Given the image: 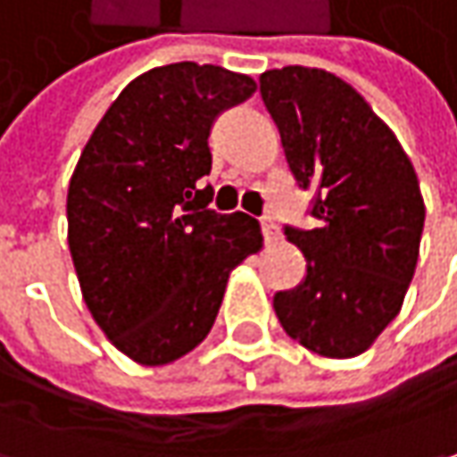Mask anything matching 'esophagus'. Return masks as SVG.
I'll use <instances>...</instances> for the list:
<instances>
[{
	"instance_id": "obj_1",
	"label": "esophagus",
	"mask_w": 457,
	"mask_h": 457,
	"mask_svg": "<svg viewBox=\"0 0 457 457\" xmlns=\"http://www.w3.org/2000/svg\"><path fill=\"white\" fill-rule=\"evenodd\" d=\"M261 229H263V240L266 243H277L279 240V225L271 214H263L261 217Z\"/></svg>"
}]
</instances>
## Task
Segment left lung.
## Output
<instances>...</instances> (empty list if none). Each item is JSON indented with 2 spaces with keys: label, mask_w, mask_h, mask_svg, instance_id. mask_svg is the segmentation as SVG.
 <instances>
[{
  "label": "left lung",
  "mask_w": 457,
  "mask_h": 457,
  "mask_svg": "<svg viewBox=\"0 0 457 457\" xmlns=\"http://www.w3.org/2000/svg\"><path fill=\"white\" fill-rule=\"evenodd\" d=\"M261 97L297 186L315 191L318 220L312 229L284 228L308 266L295 289L274 295L277 318L315 354L357 357L398 315L414 277L424 229L414 165L362 95L331 71H263Z\"/></svg>",
  "instance_id": "obj_1"
}]
</instances>
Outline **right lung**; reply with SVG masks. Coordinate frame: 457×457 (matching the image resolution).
I'll use <instances>...</instances> for the list:
<instances>
[{"label":"right lung","instance_id":"obj_1","mask_svg":"<svg viewBox=\"0 0 457 457\" xmlns=\"http://www.w3.org/2000/svg\"><path fill=\"white\" fill-rule=\"evenodd\" d=\"M255 93L248 74L196 62L145 71L95 126L69 180V251L95 323L134 362L199 346L229 271L261 248L253 217L209 209V134Z\"/></svg>","mask_w":457,"mask_h":457}]
</instances>
